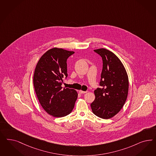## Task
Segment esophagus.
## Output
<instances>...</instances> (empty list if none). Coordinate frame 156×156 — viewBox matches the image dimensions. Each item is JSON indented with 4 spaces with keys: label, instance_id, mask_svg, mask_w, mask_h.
<instances>
[{
    "label": "esophagus",
    "instance_id": "1",
    "mask_svg": "<svg viewBox=\"0 0 156 156\" xmlns=\"http://www.w3.org/2000/svg\"><path fill=\"white\" fill-rule=\"evenodd\" d=\"M87 92V91H83V90H79V93L80 94H86Z\"/></svg>",
    "mask_w": 156,
    "mask_h": 156
}]
</instances>
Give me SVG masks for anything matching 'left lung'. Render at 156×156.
I'll list each match as a JSON object with an SVG mask.
<instances>
[{
	"label": "left lung",
	"mask_w": 156,
	"mask_h": 156,
	"mask_svg": "<svg viewBox=\"0 0 156 156\" xmlns=\"http://www.w3.org/2000/svg\"><path fill=\"white\" fill-rule=\"evenodd\" d=\"M103 60L101 88L94 90L95 99L90 104L93 113L103 119L117 114L126 102L129 78L125 66L116 55L105 48L94 50Z\"/></svg>",
	"instance_id": "1"
}]
</instances>
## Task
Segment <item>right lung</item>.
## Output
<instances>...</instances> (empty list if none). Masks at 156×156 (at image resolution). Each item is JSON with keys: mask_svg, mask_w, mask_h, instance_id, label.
<instances>
[{"mask_svg": "<svg viewBox=\"0 0 156 156\" xmlns=\"http://www.w3.org/2000/svg\"><path fill=\"white\" fill-rule=\"evenodd\" d=\"M73 51L54 48L41 56L35 67L33 84L35 93L42 108L50 115L63 117L74 108L77 92L61 87L67 74L68 58Z\"/></svg>", "mask_w": 156, "mask_h": 156, "instance_id": "obj_1", "label": "right lung"}]
</instances>
